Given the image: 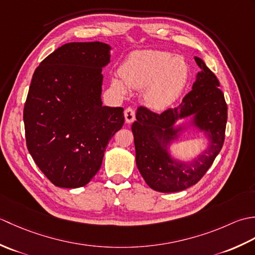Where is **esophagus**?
Segmentation results:
<instances>
[{
  "label": "esophagus",
  "mask_w": 255,
  "mask_h": 255,
  "mask_svg": "<svg viewBox=\"0 0 255 255\" xmlns=\"http://www.w3.org/2000/svg\"><path fill=\"white\" fill-rule=\"evenodd\" d=\"M134 118H136V114H134V111L132 108H126V110H125V121H126V123L131 124L134 121Z\"/></svg>",
  "instance_id": "34e87169"
}]
</instances>
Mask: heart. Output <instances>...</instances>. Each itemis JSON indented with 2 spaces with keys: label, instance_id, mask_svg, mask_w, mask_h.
Segmentation results:
<instances>
[{
  "label": "heart",
  "instance_id": "1",
  "mask_svg": "<svg viewBox=\"0 0 255 255\" xmlns=\"http://www.w3.org/2000/svg\"><path fill=\"white\" fill-rule=\"evenodd\" d=\"M121 77H114L112 85L126 94L127 86L142 91V101L153 111H163L182 94L188 81L189 68L182 56L164 50L132 52L121 68Z\"/></svg>",
  "mask_w": 255,
  "mask_h": 255
}]
</instances>
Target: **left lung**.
Instances as JSON below:
<instances>
[{
    "label": "left lung",
    "mask_w": 255,
    "mask_h": 255,
    "mask_svg": "<svg viewBox=\"0 0 255 255\" xmlns=\"http://www.w3.org/2000/svg\"><path fill=\"white\" fill-rule=\"evenodd\" d=\"M200 71L192 91L175 108L162 114L139 107L132 124L136 163L149 187L161 193L181 192L196 184L213 164L223 148L227 124V104L219 81L195 57ZM188 118L186 122L178 123ZM202 133L206 147L198 156L185 161L172 155L171 147L189 127Z\"/></svg>",
    "instance_id": "obj_1"
}]
</instances>
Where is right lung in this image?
Returning a JSON list of instances; mask_svg holds the SVG:
<instances>
[{
  "label": "right lung",
  "instance_id": "1",
  "mask_svg": "<svg viewBox=\"0 0 255 255\" xmlns=\"http://www.w3.org/2000/svg\"><path fill=\"white\" fill-rule=\"evenodd\" d=\"M104 42H69L39 64L24 107L26 143L35 163L58 187L86 185L123 127V107L103 106Z\"/></svg>",
  "mask_w": 255,
  "mask_h": 255
}]
</instances>
